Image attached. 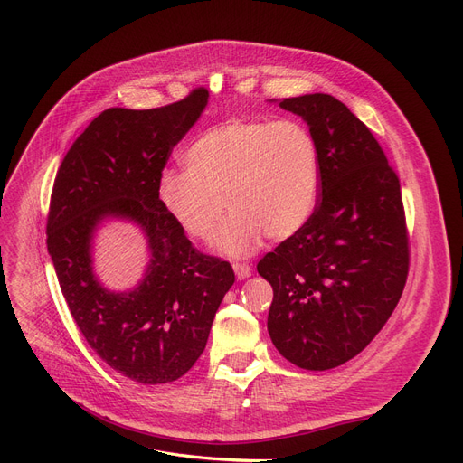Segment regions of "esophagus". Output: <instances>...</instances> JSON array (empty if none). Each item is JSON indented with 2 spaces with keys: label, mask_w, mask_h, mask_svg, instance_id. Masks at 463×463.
<instances>
[{
  "label": "esophagus",
  "mask_w": 463,
  "mask_h": 463,
  "mask_svg": "<svg viewBox=\"0 0 463 463\" xmlns=\"http://www.w3.org/2000/svg\"><path fill=\"white\" fill-rule=\"evenodd\" d=\"M232 269H234V274H236L238 279H246V278H250L251 272H253L250 262H234Z\"/></svg>",
  "instance_id": "esophagus-1"
}]
</instances>
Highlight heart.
<instances>
[{"label":"heart","mask_w":463,"mask_h":463,"mask_svg":"<svg viewBox=\"0 0 463 463\" xmlns=\"http://www.w3.org/2000/svg\"><path fill=\"white\" fill-rule=\"evenodd\" d=\"M184 163L185 170H165L159 176V203L197 241L215 236L229 204L234 213L219 248L232 255L251 253L264 236H295L317 206V140L295 118L222 121L191 142Z\"/></svg>","instance_id":"heart-1"}]
</instances>
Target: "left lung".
<instances>
[{
	"mask_svg": "<svg viewBox=\"0 0 463 463\" xmlns=\"http://www.w3.org/2000/svg\"><path fill=\"white\" fill-rule=\"evenodd\" d=\"M317 140L321 187L302 231L266 253L269 332L295 366H342L379 334L409 274V231L396 170L373 133L335 97H288Z\"/></svg>",
	"mask_w": 463,
	"mask_h": 463,
	"instance_id": "obj_1",
	"label": "left lung"
}]
</instances>
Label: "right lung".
Here are the masks:
<instances>
[{"label":"right lung","mask_w":463,"mask_h":463,"mask_svg":"<svg viewBox=\"0 0 463 463\" xmlns=\"http://www.w3.org/2000/svg\"><path fill=\"white\" fill-rule=\"evenodd\" d=\"M208 103V90L159 109H109L72 142L54 180L46 246L69 311L112 370L142 384L180 379L203 354L232 266L194 248L159 203L175 146ZM107 214L138 222L153 259L131 294H110L90 272V236Z\"/></svg>","instance_id":"right-lung-1"}]
</instances>
